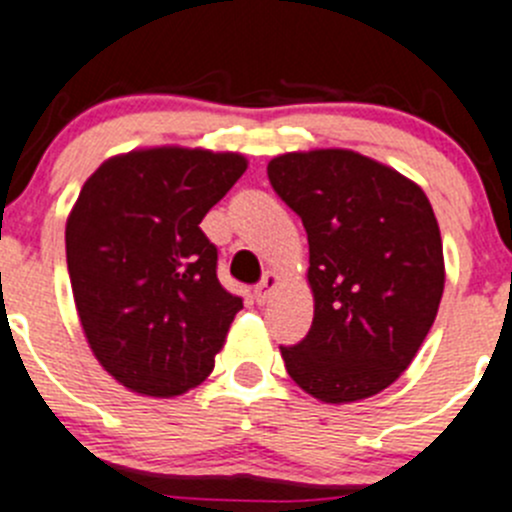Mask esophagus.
Returning <instances> with one entry per match:
<instances>
[{
	"mask_svg": "<svg viewBox=\"0 0 512 512\" xmlns=\"http://www.w3.org/2000/svg\"><path fill=\"white\" fill-rule=\"evenodd\" d=\"M275 285H278V275H275V272H265V278H262L255 288V303L265 305L267 300H270Z\"/></svg>",
	"mask_w": 512,
	"mask_h": 512,
	"instance_id": "34e87169",
	"label": "esophagus"
}]
</instances>
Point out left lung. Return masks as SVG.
I'll return each mask as SVG.
<instances>
[{"label":"left lung","instance_id":"obj_1","mask_svg":"<svg viewBox=\"0 0 512 512\" xmlns=\"http://www.w3.org/2000/svg\"><path fill=\"white\" fill-rule=\"evenodd\" d=\"M308 232L315 313L280 346L290 379L326 404L394 384L427 338L444 290L442 237L427 194L374 159L321 148L267 164Z\"/></svg>","mask_w":512,"mask_h":512}]
</instances>
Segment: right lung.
Here are the masks:
<instances>
[{"instance_id":"obj_1","label":"right lung","mask_w":512,"mask_h":512,"mask_svg":"<svg viewBox=\"0 0 512 512\" xmlns=\"http://www.w3.org/2000/svg\"><path fill=\"white\" fill-rule=\"evenodd\" d=\"M245 169L240 154L146 148L80 189L65 227L73 298L95 358L131 391L169 399L212 374L242 298L199 224Z\"/></svg>"}]
</instances>
